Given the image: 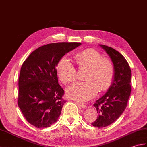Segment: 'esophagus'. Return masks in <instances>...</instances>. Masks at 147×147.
<instances>
[{
	"label": "esophagus",
	"mask_w": 147,
	"mask_h": 147,
	"mask_svg": "<svg viewBox=\"0 0 147 147\" xmlns=\"http://www.w3.org/2000/svg\"><path fill=\"white\" fill-rule=\"evenodd\" d=\"M77 104H78L80 107H82V108H86V107H87L86 105V104H84V103H82V102H77Z\"/></svg>",
	"instance_id": "1"
}]
</instances>
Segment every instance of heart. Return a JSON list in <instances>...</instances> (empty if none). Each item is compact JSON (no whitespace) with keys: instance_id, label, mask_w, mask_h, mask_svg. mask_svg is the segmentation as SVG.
Segmentation results:
<instances>
[{"instance_id":"1","label":"heart","mask_w":147,"mask_h":147,"mask_svg":"<svg viewBox=\"0 0 147 147\" xmlns=\"http://www.w3.org/2000/svg\"><path fill=\"white\" fill-rule=\"evenodd\" d=\"M79 68H87L84 80L77 82L66 89L70 98L86 101L100 92L107 91L111 87L115 77V66L111 60L103 57L93 49H86L76 52L74 55ZM59 79L65 84L72 82L77 78V70L69 58L63 57L57 65Z\"/></svg>"}]
</instances>
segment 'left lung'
Listing matches in <instances>:
<instances>
[{
    "instance_id": "obj_1",
    "label": "left lung",
    "mask_w": 147,
    "mask_h": 147,
    "mask_svg": "<svg viewBox=\"0 0 147 147\" xmlns=\"http://www.w3.org/2000/svg\"><path fill=\"white\" fill-rule=\"evenodd\" d=\"M100 46L109 56L115 71L114 80L107 93L93 104L98 116L91 125L102 128L115 122L126 108L131 92V70L129 63L120 52L110 47Z\"/></svg>"
}]
</instances>
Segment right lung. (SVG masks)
<instances>
[{"instance_id": "1", "label": "right lung", "mask_w": 147, "mask_h": 147, "mask_svg": "<svg viewBox=\"0 0 147 147\" xmlns=\"http://www.w3.org/2000/svg\"><path fill=\"white\" fill-rule=\"evenodd\" d=\"M81 43H49L36 49L22 65L18 79V105L28 122L46 128L56 122L65 103L58 83L59 61Z\"/></svg>"}]
</instances>
